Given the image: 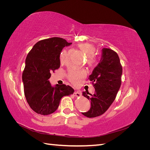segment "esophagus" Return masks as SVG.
Here are the masks:
<instances>
[{
	"label": "esophagus",
	"mask_w": 150,
	"mask_h": 150,
	"mask_svg": "<svg viewBox=\"0 0 150 150\" xmlns=\"http://www.w3.org/2000/svg\"><path fill=\"white\" fill-rule=\"evenodd\" d=\"M73 95H74V96H76V97H79V96H81V93L79 91H74Z\"/></svg>",
	"instance_id": "34e87169"
}]
</instances>
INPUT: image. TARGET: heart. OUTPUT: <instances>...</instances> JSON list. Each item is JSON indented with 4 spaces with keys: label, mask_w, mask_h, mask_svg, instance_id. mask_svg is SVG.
<instances>
[{
    "label": "heart",
    "mask_w": 150,
    "mask_h": 150,
    "mask_svg": "<svg viewBox=\"0 0 150 150\" xmlns=\"http://www.w3.org/2000/svg\"><path fill=\"white\" fill-rule=\"evenodd\" d=\"M78 47L81 51H83L86 55H87L88 62L90 66H94L97 62V59L93 54L95 52V47L93 45L89 43H82L78 45ZM66 56V51H63L60 56V59L61 62H64ZM86 73L84 71H72L69 72V77L71 82L74 84H78L81 78H84Z\"/></svg>",
    "instance_id": "1"
}]
</instances>
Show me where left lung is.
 <instances>
[{
  "label": "left lung",
  "instance_id": "obj_1",
  "mask_svg": "<svg viewBox=\"0 0 150 150\" xmlns=\"http://www.w3.org/2000/svg\"><path fill=\"white\" fill-rule=\"evenodd\" d=\"M122 72V66L117 54L109 48H103L100 61L89 76L95 93L91 94L83 92V96L91 101L90 110L82 112L83 115L94 117L107 111L115 101L120 88Z\"/></svg>",
  "mask_w": 150,
  "mask_h": 150
}]
</instances>
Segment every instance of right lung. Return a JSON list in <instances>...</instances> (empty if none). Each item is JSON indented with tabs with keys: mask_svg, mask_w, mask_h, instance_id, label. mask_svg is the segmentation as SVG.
<instances>
[{
	"mask_svg": "<svg viewBox=\"0 0 150 150\" xmlns=\"http://www.w3.org/2000/svg\"><path fill=\"white\" fill-rule=\"evenodd\" d=\"M71 43L60 38L44 39L36 43L27 56L22 73L24 94L30 108L38 114H52L61 99L74 90L65 84L52 86L49 79L52 71L60 67V54Z\"/></svg>",
	"mask_w": 150,
	"mask_h": 150,
	"instance_id": "right-lung-1",
	"label": "right lung"
}]
</instances>
